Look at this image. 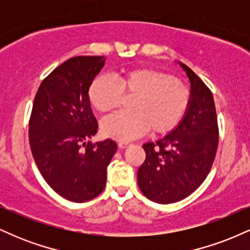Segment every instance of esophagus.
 <instances>
[{
    "label": "esophagus",
    "instance_id": "1",
    "mask_svg": "<svg viewBox=\"0 0 250 250\" xmlns=\"http://www.w3.org/2000/svg\"><path fill=\"white\" fill-rule=\"evenodd\" d=\"M128 146H129V143H128V142H119V147L121 148V149L127 148Z\"/></svg>",
    "mask_w": 250,
    "mask_h": 250
}]
</instances>
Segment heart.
<instances>
[{
  "label": "heart",
  "mask_w": 250,
  "mask_h": 250,
  "mask_svg": "<svg viewBox=\"0 0 250 250\" xmlns=\"http://www.w3.org/2000/svg\"><path fill=\"white\" fill-rule=\"evenodd\" d=\"M123 94L135 96L130 113L113 114L101 122L104 136L117 141H130L150 128L163 134L176 127L187 111L190 94L183 83L163 71L151 68H134L117 79L96 77L89 88V101L100 113L114 110Z\"/></svg>",
  "instance_id": "heart-1"
}]
</instances>
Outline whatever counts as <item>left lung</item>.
I'll use <instances>...</instances> for the list:
<instances>
[{
	"mask_svg": "<svg viewBox=\"0 0 250 250\" xmlns=\"http://www.w3.org/2000/svg\"><path fill=\"white\" fill-rule=\"evenodd\" d=\"M180 65L190 81L187 111L170 133L142 146L146 161L137 170L143 195L162 205L186 199L202 185L219 146L213 94L190 68Z\"/></svg>",
	"mask_w": 250,
	"mask_h": 250,
	"instance_id": "8db88e82",
	"label": "left lung"
}]
</instances>
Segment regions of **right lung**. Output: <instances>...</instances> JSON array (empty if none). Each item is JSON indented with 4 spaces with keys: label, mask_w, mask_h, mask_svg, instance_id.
Returning <instances> with one entry per match:
<instances>
[{
    "label": "right lung",
    "mask_w": 250,
    "mask_h": 250,
    "mask_svg": "<svg viewBox=\"0 0 250 250\" xmlns=\"http://www.w3.org/2000/svg\"><path fill=\"white\" fill-rule=\"evenodd\" d=\"M104 62V56L63 62L42 81L31 110L29 143L37 168L57 194L73 202L102 193L117 150L110 139L88 141L99 127L88 91Z\"/></svg>",
    "instance_id": "right-lung-1"
}]
</instances>
